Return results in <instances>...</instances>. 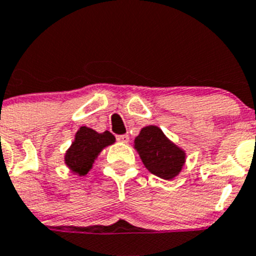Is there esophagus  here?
I'll return each instance as SVG.
<instances>
[{"instance_id": "obj_1", "label": "esophagus", "mask_w": 256, "mask_h": 256, "mask_svg": "<svg viewBox=\"0 0 256 256\" xmlns=\"http://www.w3.org/2000/svg\"><path fill=\"white\" fill-rule=\"evenodd\" d=\"M117 142H128V135H117Z\"/></svg>"}]
</instances>
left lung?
Segmentation results:
<instances>
[{"label": "left lung", "mask_w": 256, "mask_h": 256, "mask_svg": "<svg viewBox=\"0 0 256 256\" xmlns=\"http://www.w3.org/2000/svg\"><path fill=\"white\" fill-rule=\"evenodd\" d=\"M134 148L146 170L163 180L174 178L186 162L185 150L168 139L158 126L142 128L134 140Z\"/></svg>", "instance_id": "1"}]
</instances>
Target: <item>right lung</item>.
<instances>
[{"label": "right lung", "instance_id": "add662e5", "mask_svg": "<svg viewBox=\"0 0 256 256\" xmlns=\"http://www.w3.org/2000/svg\"><path fill=\"white\" fill-rule=\"evenodd\" d=\"M116 142L110 131L96 132L86 126H82L75 134V139L65 153V164L72 174L85 176L93 167L94 160L100 152Z\"/></svg>", "mask_w": 256, "mask_h": 256}]
</instances>
